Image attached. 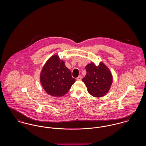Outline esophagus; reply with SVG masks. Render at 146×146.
Returning <instances> with one entry per match:
<instances>
[{"label": "esophagus", "mask_w": 146, "mask_h": 146, "mask_svg": "<svg viewBox=\"0 0 146 146\" xmlns=\"http://www.w3.org/2000/svg\"><path fill=\"white\" fill-rule=\"evenodd\" d=\"M81 79H82V76H79L76 78V80H77V81L81 80Z\"/></svg>", "instance_id": "obj_1"}]
</instances>
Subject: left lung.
<instances>
[{
	"mask_svg": "<svg viewBox=\"0 0 146 146\" xmlns=\"http://www.w3.org/2000/svg\"><path fill=\"white\" fill-rule=\"evenodd\" d=\"M85 69L87 73L82 81L88 88V93L95 97L104 96L109 91L113 82L110 71L102 62L98 66L92 62Z\"/></svg>",
	"mask_w": 146,
	"mask_h": 146,
	"instance_id": "8db88e82",
	"label": "left lung"
}]
</instances>
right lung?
I'll use <instances>...</instances> for the list:
<instances>
[{
  "label": "right lung",
  "instance_id": "right-lung-1",
  "mask_svg": "<svg viewBox=\"0 0 146 146\" xmlns=\"http://www.w3.org/2000/svg\"><path fill=\"white\" fill-rule=\"evenodd\" d=\"M40 81L46 92L53 97H62L69 91L75 79L56 54L52 56L44 65Z\"/></svg>",
  "mask_w": 146,
  "mask_h": 146
}]
</instances>
